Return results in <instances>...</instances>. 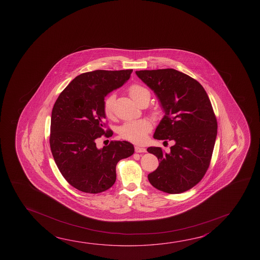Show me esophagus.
Masks as SVG:
<instances>
[{
    "label": "esophagus",
    "mask_w": 260,
    "mask_h": 260,
    "mask_svg": "<svg viewBox=\"0 0 260 260\" xmlns=\"http://www.w3.org/2000/svg\"><path fill=\"white\" fill-rule=\"evenodd\" d=\"M135 151L137 153H143V152H146V149L140 147V146H135Z\"/></svg>",
    "instance_id": "1"
}]
</instances>
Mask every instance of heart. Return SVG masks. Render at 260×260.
Returning <instances> with one entry per match:
<instances>
[{"label": "heart", "instance_id": "heart-1", "mask_svg": "<svg viewBox=\"0 0 260 260\" xmlns=\"http://www.w3.org/2000/svg\"><path fill=\"white\" fill-rule=\"evenodd\" d=\"M131 98L137 103L140 104L146 99H149L150 94L148 89L140 84H132L128 89ZM115 102V94H109L103 102V111L108 118L113 115V104ZM152 128V125L148 119L133 120L122 124L119 128V135L121 139L126 141L142 143L147 140L149 132Z\"/></svg>", "mask_w": 260, "mask_h": 260}]
</instances>
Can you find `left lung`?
<instances>
[{
  "label": "left lung",
  "mask_w": 260,
  "mask_h": 260,
  "mask_svg": "<svg viewBox=\"0 0 260 260\" xmlns=\"http://www.w3.org/2000/svg\"><path fill=\"white\" fill-rule=\"evenodd\" d=\"M154 90L165 115L154 139L174 145L170 153L149 147L158 159L157 170L148 175L149 183L160 191L179 194L196 186L209 169L217 137V118L199 81L174 69L136 72Z\"/></svg>",
  "instance_id": "obj_1"
}]
</instances>
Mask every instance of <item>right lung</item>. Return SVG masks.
Segmentation results:
<instances>
[{
    "label": "right lung",
    "instance_id": "right-lung-1",
    "mask_svg": "<svg viewBox=\"0 0 260 260\" xmlns=\"http://www.w3.org/2000/svg\"><path fill=\"white\" fill-rule=\"evenodd\" d=\"M132 70L81 73L56 100L51 111L50 147L59 171L70 185L97 194L112 187L116 165L134 153L128 141H111L99 149L96 141L113 132L103 111L107 94L128 81Z\"/></svg>",
    "mask_w": 260,
    "mask_h": 260
}]
</instances>
